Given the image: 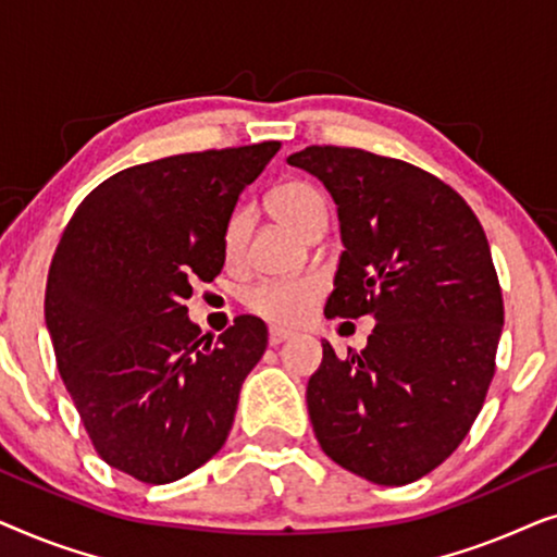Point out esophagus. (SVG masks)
Instances as JSON below:
<instances>
[{
    "label": "esophagus",
    "instance_id": "1",
    "mask_svg": "<svg viewBox=\"0 0 557 557\" xmlns=\"http://www.w3.org/2000/svg\"><path fill=\"white\" fill-rule=\"evenodd\" d=\"M292 337H294V332L281 330V326H271V330H269V342H271V347H278L281 342H288Z\"/></svg>",
    "mask_w": 557,
    "mask_h": 557
}]
</instances>
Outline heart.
<instances>
[{
    "mask_svg": "<svg viewBox=\"0 0 557 557\" xmlns=\"http://www.w3.org/2000/svg\"><path fill=\"white\" fill-rule=\"evenodd\" d=\"M269 210L281 223H286L292 231L314 238L322 235L326 227V197L317 185L307 180H288L281 182L269 193ZM248 218L243 210H235L223 227V256L227 263H238L246 250ZM324 296V281L317 273H301V276L286 278H265L258 281L246 292V307L253 314L269 319L276 324H301L309 319L311 311Z\"/></svg>",
    "mask_w": 557,
    "mask_h": 557,
    "instance_id": "1",
    "label": "heart"
}]
</instances>
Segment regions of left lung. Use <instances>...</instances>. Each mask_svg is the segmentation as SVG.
Here are the masks:
<instances>
[{
    "label": "left lung",
    "instance_id": "obj_1",
    "mask_svg": "<svg viewBox=\"0 0 557 557\" xmlns=\"http://www.w3.org/2000/svg\"><path fill=\"white\" fill-rule=\"evenodd\" d=\"M337 202L345 250L326 319L375 317L362 352L324 342L307 406L322 451L383 486L416 482L467 436L494 377L505 304L484 227L431 172L355 147L288 157Z\"/></svg>",
    "mask_w": 557,
    "mask_h": 557
}]
</instances>
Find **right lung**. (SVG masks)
<instances>
[{
	"mask_svg": "<svg viewBox=\"0 0 557 557\" xmlns=\"http://www.w3.org/2000/svg\"><path fill=\"white\" fill-rule=\"evenodd\" d=\"M281 141L136 164L73 212L45 288L60 377L109 467L144 484L200 469L233 429L269 345L240 314L212 342L187 319L197 278L223 271V227Z\"/></svg>",
	"mask_w": 557,
	"mask_h": 557,
	"instance_id": "add662e5",
	"label": "right lung"
}]
</instances>
